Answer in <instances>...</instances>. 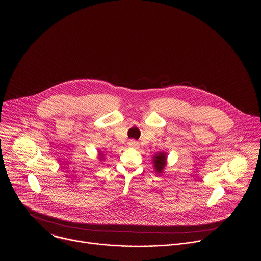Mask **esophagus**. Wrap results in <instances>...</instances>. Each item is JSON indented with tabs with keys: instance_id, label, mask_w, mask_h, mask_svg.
<instances>
[{
	"instance_id": "esophagus-1",
	"label": "esophagus",
	"mask_w": 261,
	"mask_h": 261,
	"mask_svg": "<svg viewBox=\"0 0 261 261\" xmlns=\"http://www.w3.org/2000/svg\"><path fill=\"white\" fill-rule=\"evenodd\" d=\"M128 146H129L130 148H135V149H137V148L139 147V143H138L137 141H135V140H130V141L128 142Z\"/></svg>"
}]
</instances>
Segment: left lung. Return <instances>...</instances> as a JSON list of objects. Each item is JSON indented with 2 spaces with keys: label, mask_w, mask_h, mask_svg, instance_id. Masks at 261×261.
<instances>
[{
  "label": "left lung",
  "mask_w": 261,
  "mask_h": 261,
  "mask_svg": "<svg viewBox=\"0 0 261 261\" xmlns=\"http://www.w3.org/2000/svg\"><path fill=\"white\" fill-rule=\"evenodd\" d=\"M153 166L155 172L160 175L163 173L166 165H167V153L166 152H159L153 155Z\"/></svg>",
  "instance_id": "8db88e82"
}]
</instances>
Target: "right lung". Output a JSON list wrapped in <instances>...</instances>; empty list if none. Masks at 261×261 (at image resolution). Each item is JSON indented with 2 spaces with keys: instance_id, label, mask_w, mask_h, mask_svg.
<instances>
[{
  "instance_id": "obj_1",
  "label": "right lung",
  "mask_w": 261,
  "mask_h": 261,
  "mask_svg": "<svg viewBox=\"0 0 261 261\" xmlns=\"http://www.w3.org/2000/svg\"><path fill=\"white\" fill-rule=\"evenodd\" d=\"M98 155H99V159L102 161V160L104 159V154H103V152H102V151H99V152H98Z\"/></svg>"
}]
</instances>
